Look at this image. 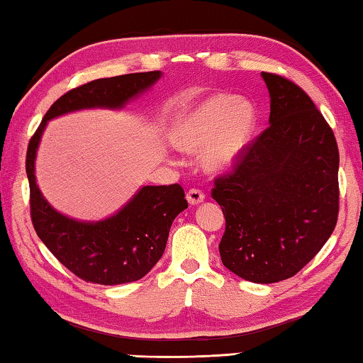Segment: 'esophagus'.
<instances>
[{"label": "esophagus", "instance_id": "esophagus-1", "mask_svg": "<svg viewBox=\"0 0 363 363\" xmlns=\"http://www.w3.org/2000/svg\"><path fill=\"white\" fill-rule=\"evenodd\" d=\"M186 199L190 205H199L205 200V194L199 189H190L186 195Z\"/></svg>", "mask_w": 363, "mask_h": 363}]
</instances>
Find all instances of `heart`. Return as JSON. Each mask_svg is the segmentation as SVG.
<instances>
[{"instance_id":"1","label":"heart","mask_w":363,"mask_h":363,"mask_svg":"<svg viewBox=\"0 0 363 363\" xmlns=\"http://www.w3.org/2000/svg\"><path fill=\"white\" fill-rule=\"evenodd\" d=\"M256 125L253 104L238 96L216 93L190 104L177 115L171 140L182 152L203 150V167L211 173H223L242 157Z\"/></svg>"}]
</instances>
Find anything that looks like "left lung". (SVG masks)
I'll use <instances>...</instances> for the list:
<instances>
[{
    "instance_id": "obj_1",
    "label": "left lung",
    "mask_w": 363,
    "mask_h": 363,
    "mask_svg": "<svg viewBox=\"0 0 363 363\" xmlns=\"http://www.w3.org/2000/svg\"><path fill=\"white\" fill-rule=\"evenodd\" d=\"M269 128L251 143L232 173L214 181L223 208L219 243L224 266L255 284L298 274L330 238L340 210L335 134L298 84L262 72Z\"/></svg>"
}]
</instances>
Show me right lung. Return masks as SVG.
I'll return each mask as SVG.
<instances>
[{"label":"right lung","instance_id":"right-lung-1","mask_svg":"<svg viewBox=\"0 0 363 363\" xmlns=\"http://www.w3.org/2000/svg\"><path fill=\"white\" fill-rule=\"evenodd\" d=\"M162 72L99 78L69 91L52 104L27 149L30 213L36 235L48 250L84 281L99 285L130 284L155 266L167 247L177 214L187 208L184 189L144 186L113 216L96 223L65 216L49 205L35 177V160L49 120L84 108L120 110L155 84Z\"/></svg>","mask_w":363,"mask_h":363}]
</instances>
